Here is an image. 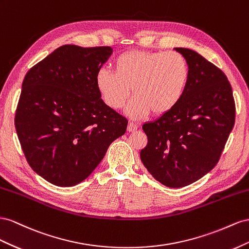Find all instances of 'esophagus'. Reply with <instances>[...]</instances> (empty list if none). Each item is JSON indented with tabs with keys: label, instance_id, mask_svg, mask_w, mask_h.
<instances>
[{
	"label": "esophagus",
	"instance_id": "34e87169",
	"mask_svg": "<svg viewBox=\"0 0 249 249\" xmlns=\"http://www.w3.org/2000/svg\"><path fill=\"white\" fill-rule=\"evenodd\" d=\"M138 124L136 123H132V122H129L128 123V127H127V130H128L129 132H132V131H136L138 129Z\"/></svg>",
	"mask_w": 249,
	"mask_h": 249
}]
</instances>
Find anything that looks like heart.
<instances>
[{
	"mask_svg": "<svg viewBox=\"0 0 249 249\" xmlns=\"http://www.w3.org/2000/svg\"><path fill=\"white\" fill-rule=\"evenodd\" d=\"M189 76L188 61L180 53L127 51L113 61V72L99 71L96 84L112 109L123 107L132 89L134 97L127 113L139 119L150 110L160 116L176 107L187 89Z\"/></svg>",
	"mask_w": 249,
	"mask_h": 249,
	"instance_id": "heart-1",
	"label": "heart"
}]
</instances>
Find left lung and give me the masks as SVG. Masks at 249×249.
<instances>
[{
	"label": "left lung",
	"mask_w": 249,
	"mask_h": 249,
	"mask_svg": "<svg viewBox=\"0 0 249 249\" xmlns=\"http://www.w3.org/2000/svg\"><path fill=\"white\" fill-rule=\"evenodd\" d=\"M175 50L188 61L187 89L176 107L143 125L148 143L141 150L149 173L169 188L193 183L217 165L236 119L222 71L193 50Z\"/></svg>",
	"instance_id": "left-lung-1"
}]
</instances>
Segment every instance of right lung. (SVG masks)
Segmentation results:
<instances>
[{
  "mask_svg": "<svg viewBox=\"0 0 249 249\" xmlns=\"http://www.w3.org/2000/svg\"><path fill=\"white\" fill-rule=\"evenodd\" d=\"M111 47L65 45L28 71L14 125L28 164L58 187L81 182L128 121L106 105L96 75Z\"/></svg>",
  "mask_w": 249,
  "mask_h": 249,
  "instance_id": "right-lung-1",
  "label": "right lung"
}]
</instances>
